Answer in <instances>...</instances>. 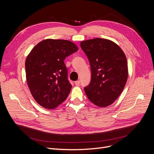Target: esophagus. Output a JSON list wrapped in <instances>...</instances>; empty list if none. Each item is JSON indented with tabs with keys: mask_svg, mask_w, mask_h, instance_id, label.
I'll return each mask as SVG.
<instances>
[{
	"mask_svg": "<svg viewBox=\"0 0 154 154\" xmlns=\"http://www.w3.org/2000/svg\"><path fill=\"white\" fill-rule=\"evenodd\" d=\"M74 83H75V85H76L78 86L79 85H80V81H79V80H77V81H76L75 82H74Z\"/></svg>",
	"mask_w": 154,
	"mask_h": 154,
	"instance_id": "1",
	"label": "esophagus"
}]
</instances>
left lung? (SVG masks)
I'll return each mask as SVG.
<instances>
[{"mask_svg":"<svg viewBox=\"0 0 154 154\" xmlns=\"http://www.w3.org/2000/svg\"><path fill=\"white\" fill-rule=\"evenodd\" d=\"M80 45L91 69V83L84 88L88 99L97 106H109L122 94L127 81L126 56L110 40L96 38L82 41Z\"/></svg>","mask_w":154,"mask_h":154,"instance_id":"obj_1","label":"left lung"}]
</instances>
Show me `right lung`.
Segmentation results:
<instances>
[{
    "instance_id": "obj_1",
    "label": "right lung",
    "mask_w": 154,
    "mask_h": 154,
    "mask_svg": "<svg viewBox=\"0 0 154 154\" xmlns=\"http://www.w3.org/2000/svg\"><path fill=\"white\" fill-rule=\"evenodd\" d=\"M78 50L71 41L45 39L36 45L27 57V85L42 106L53 109L66 100L72 85L67 79L64 60Z\"/></svg>"
}]
</instances>
